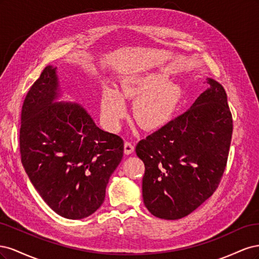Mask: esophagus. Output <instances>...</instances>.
<instances>
[{
  "label": "esophagus",
  "mask_w": 259,
  "mask_h": 259,
  "mask_svg": "<svg viewBox=\"0 0 259 259\" xmlns=\"http://www.w3.org/2000/svg\"><path fill=\"white\" fill-rule=\"evenodd\" d=\"M134 149H135L134 143H133V142H125V144H124V153L125 154L133 153V152H134Z\"/></svg>",
  "instance_id": "1"
}]
</instances>
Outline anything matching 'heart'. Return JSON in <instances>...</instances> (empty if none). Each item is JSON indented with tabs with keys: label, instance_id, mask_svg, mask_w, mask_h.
Here are the masks:
<instances>
[{
	"label": "heart",
	"instance_id": "b5f03b06",
	"mask_svg": "<svg viewBox=\"0 0 259 259\" xmlns=\"http://www.w3.org/2000/svg\"><path fill=\"white\" fill-rule=\"evenodd\" d=\"M165 71L134 73L124 77L120 92L106 88L100 100L103 121L109 130H115L126 114L125 98L136 99L133 106L135 120L148 130L162 127L170 121L182 98V89L177 83L168 82Z\"/></svg>",
	"mask_w": 259,
	"mask_h": 259
}]
</instances>
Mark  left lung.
Wrapping results in <instances>:
<instances>
[{
  "label": "left lung",
  "mask_w": 259,
  "mask_h": 259,
  "mask_svg": "<svg viewBox=\"0 0 259 259\" xmlns=\"http://www.w3.org/2000/svg\"><path fill=\"white\" fill-rule=\"evenodd\" d=\"M207 84L189 110L136 146L145 163L144 203L155 217L189 215L214 193L224 174L232 115L222 84L210 77Z\"/></svg>",
  "instance_id": "left-lung-1"
}]
</instances>
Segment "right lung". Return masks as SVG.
<instances>
[{
	"mask_svg": "<svg viewBox=\"0 0 259 259\" xmlns=\"http://www.w3.org/2000/svg\"><path fill=\"white\" fill-rule=\"evenodd\" d=\"M57 67H45L21 110L20 154L35 190L55 213L82 219L103 204L123 158V139L96 126L85 109L57 101Z\"/></svg>",
	"mask_w": 259,
	"mask_h": 259,
	"instance_id": "obj_1",
	"label": "right lung"
}]
</instances>
